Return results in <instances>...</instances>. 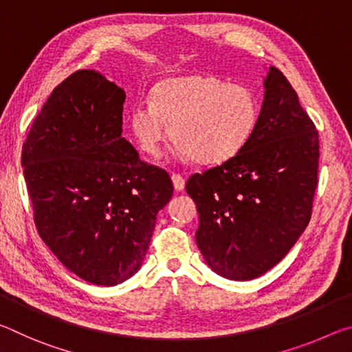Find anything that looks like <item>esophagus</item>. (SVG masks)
I'll return each instance as SVG.
<instances>
[{
	"mask_svg": "<svg viewBox=\"0 0 352 352\" xmlns=\"http://www.w3.org/2000/svg\"><path fill=\"white\" fill-rule=\"evenodd\" d=\"M172 183H174L175 190H183L184 189V177L180 174H172Z\"/></svg>",
	"mask_w": 352,
	"mask_h": 352,
	"instance_id": "1",
	"label": "esophagus"
}]
</instances>
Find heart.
Here are the masks:
<instances>
[{"label": "heart", "instance_id": "b5f03b06", "mask_svg": "<svg viewBox=\"0 0 352 352\" xmlns=\"http://www.w3.org/2000/svg\"><path fill=\"white\" fill-rule=\"evenodd\" d=\"M259 116V100L248 87L195 74L157 83L151 102L132 107L129 126L140 151L148 157L162 153L170 133L178 155L217 164L248 144Z\"/></svg>", "mask_w": 352, "mask_h": 352}]
</instances>
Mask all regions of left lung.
I'll list each match as a JSON object with an SVG mask.
<instances>
[{
  "instance_id": "left-lung-1",
  "label": "left lung",
  "mask_w": 352,
  "mask_h": 352,
  "mask_svg": "<svg viewBox=\"0 0 352 352\" xmlns=\"http://www.w3.org/2000/svg\"><path fill=\"white\" fill-rule=\"evenodd\" d=\"M258 127L236 157L189 177L200 253L217 275L248 281L275 267L311 220L318 132L275 67L264 79Z\"/></svg>"
}]
</instances>
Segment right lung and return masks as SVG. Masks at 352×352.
Listing matches in <instances>:
<instances>
[{
  "label": "right lung",
  "mask_w": 352,
  "mask_h": 352,
  "mask_svg": "<svg viewBox=\"0 0 352 352\" xmlns=\"http://www.w3.org/2000/svg\"><path fill=\"white\" fill-rule=\"evenodd\" d=\"M126 93L93 69L52 90L23 144L41 239L85 281L116 285L141 269L174 184L122 138Z\"/></svg>",
  "instance_id": "obj_1"
}]
</instances>
